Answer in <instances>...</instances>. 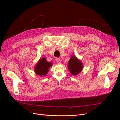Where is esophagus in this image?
<instances>
[{
    "label": "esophagus",
    "mask_w": 120,
    "mask_h": 120,
    "mask_svg": "<svg viewBox=\"0 0 120 120\" xmlns=\"http://www.w3.org/2000/svg\"><path fill=\"white\" fill-rule=\"evenodd\" d=\"M56 61H57V63L58 64H61V60L60 59H56Z\"/></svg>",
    "instance_id": "34e87169"
}]
</instances>
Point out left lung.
Instances as JSON below:
<instances>
[{"label":"left lung","mask_w":120,"mask_h":120,"mask_svg":"<svg viewBox=\"0 0 120 120\" xmlns=\"http://www.w3.org/2000/svg\"><path fill=\"white\" fill-rule=\"evenodd\" d=\"M68 68L71 74L77 75L83 70V64L80 60L75 56H72L69 60Z\"/></svg>","instance_id":"left-lung-1"}]
</instances>
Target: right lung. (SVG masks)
<instances>
[{
	"instance_id": "add662e5",
	"label": "right lung",
	"mask_w": 120,
	"mask_h": 120,
	"mask_svg": "<svg viewBox=\"0 0 120 120\" xmlns=\"http://www.w3.org/2000/svg\"><path fill=\"white\" fill-rule=\"evenodd\" d=\"M52 62L50 63L47 61L46 58L42 57V59H39L35 65L34 67L35 73L39 77L45 75L50 68L52 67Z\"/></svg>"
}]
</instances>
